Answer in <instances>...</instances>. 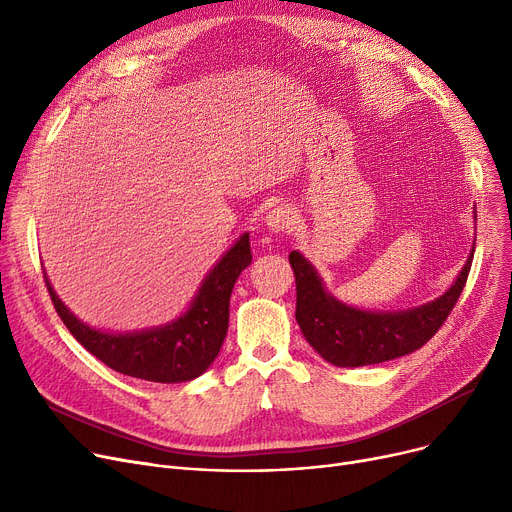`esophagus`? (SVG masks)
<instances>
[{"mask_svg":"<svg viewBox=\"0 0 512 512\" xmlns=\"http://www.w3.org/2000/svg\"><path fill=\"white\" fill-rule=\"evenodd\" d=\"M265 226L270 232H290L294 228V213L288 205H276L265 215Z\"/></svg>","mask_w":512,"mask_h":512,"instance_id":"obj_1","label":"esophagus"}]
</instances>
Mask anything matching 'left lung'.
<instances>
[{"label":"left lung","mask_w":512,"mask_h":512,"mask_svg":"<svg viewBox=\"0 0 512 512\" xmlns=\"http://www.w3.org/2000/svg\"><path fill=\"white\" fill-rule=\"evenodd\" d=\"M288 261L297 282V321L307 342L332 365L361 367L405 357L442 328L465 288L473 251L440 299L392 313L348 307L324 288L315 267L299 251H292Z\"/></svg>","instance_id":"left-lung-1"}]
</instances>
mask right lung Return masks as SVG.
I'll use <instances>...</instances> for the list:
<instances>
[{"label": "right lung", "mask_w": 512, "mask_h": 512, "mask_svg": "<svg viewBox=\"0 0 512 512\" xmlns=\"http://www.w3.org/2000/svg\"><path fill=\"white\" fill-rule=\"evenodd\" d=\"M245 232L205 276L197 297L172 324L132 334L101 332L83 324L60 301L47 276L45 286L70 334L107 367L147 382L178 384L195 380L218 357L228 332L230 294L240 272L251 263Z\"/></svg>", "instance_id": "1"}]
</instances>
